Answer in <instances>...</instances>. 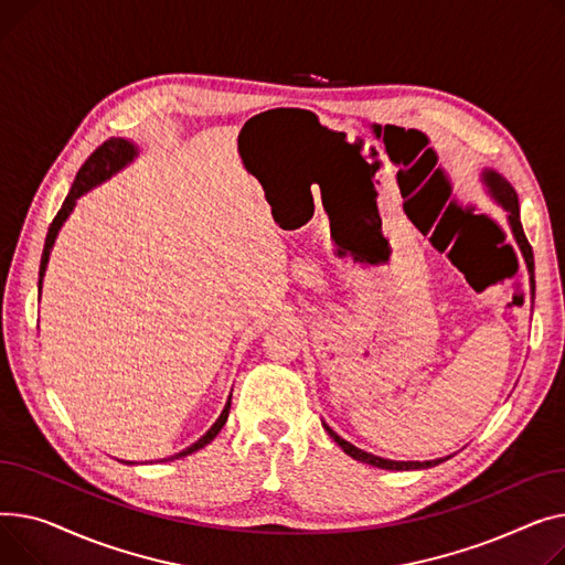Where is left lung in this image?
Instances as JSON below:
<instances>
[{
  "instance_id": "obj_1",
  "label": "left lung",
  "mask_w": 565,
  "mask_h": 565,
  "mask_svg": "<svg viewBox=\"0 0 565 565\" xmlns=\"http://www.w3.org/2000/svg\"><path fill=\"white\" fill-rule=\"evenodd\" d=\"M481 186H483V193L490 198V201L494 205H500L504 212H507V221L511 225V232H513V239L524 257V264H526V271H529V287H532V296H534V257H532V246H529L526 237H524V230L520 225V205H518V193L515 189L507 182V178L502 173H497L492 169H483L481 171ZM323 428L328 430V436L333 438L342 449L344 454H349L351 458L360 460V462H367V466H374V468H381V470H426V468H434L438 466V462L447 460L449 456L445 458H436V460H390V458H381V456H374L370 451L364 449H358L355 445L347 443L344 438H340L333 428H330L326 422H323Z\"/></svg>"
}]
</instances>
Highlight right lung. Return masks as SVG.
Here are the masks:
<instances>
[{"label": "right lung", "instance_id": "add662e5", "mask_svg": "<svg viewBox=\"0 0 565 565\" xmlns=\"http://www.w3.org/2000/svg\"><path fill=\"white\" fill-rule=\"evenodd\" d=\"M139 152H141V150H139V146H137L135 141H131V139L114 137V139L105 141L103 146H99V148H97V150L86 159V163L82 166L79 173H77V178H75V182H73L71 193L65 195V201H63V205H61L58 214L54 216V221H52V225H50V230H47L45 246H43V255H41L39 294L43 291V278H45V271H47V262H50V253H52V248H54V242H56V237H58V232H61L63 223L68 221V216L73 214V210H75V205H77L79 198H82L84 193H88L90 189H95V186H99L103 182L111 180V178H114L116 173H120L122 169H127V166L139 157ZM230 402H232V392L227 394V402H225V406H223V411H221L218 419L210 426V430H207L205 436H201V438H198L193 445H189L186 449L178 451L175 456L161 458V460L184 458V456H189V454H193V451H198V449H203L205 445H210V443L218 436V430L225 426V422H227V415H230ZM122 462H127V466H135V462H131V460H122Z\"/></svg>", "mask_w": 565, "mask_h": 565}]
</instances>
